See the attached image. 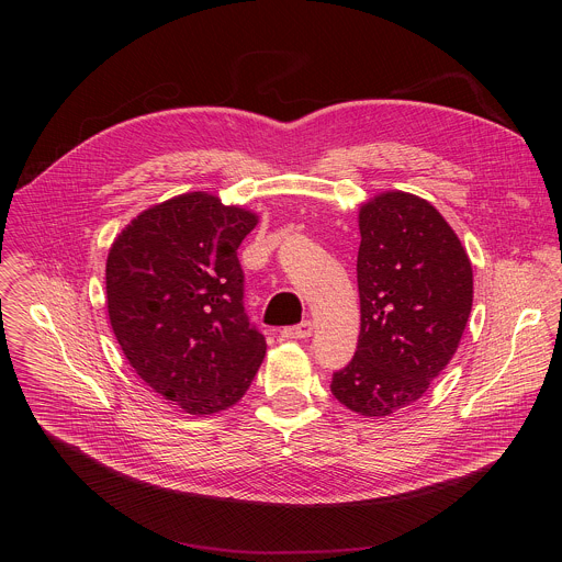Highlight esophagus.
Masks as SVG:
<instances>
[{
    "instance_id": "obj_1",
    "label": "esophagus",
    "mask_w": 562,
    "mask_h": 562,
    "mask_svg": "<svg viewBox=\"0 0 562 562\" xmlns=\"http://www.w3.org/2000/svg\"><path fill=\"white\" fill-rule=\"evenodd\" d=\"M311 334H313V325L308 323V319H302V323L295 327L282 329V336L289 340H304V338H311Z\"/></svg>"
}]
</instances>
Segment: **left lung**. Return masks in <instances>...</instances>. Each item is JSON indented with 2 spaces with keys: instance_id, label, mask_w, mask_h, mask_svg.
Returning <instances> with one entry per match:
<instances>
[{
  "instance_id": "obj_1",
  "label": "left lung",
  "mask_w": 562,
  "mask_h": 562,
  "mask_svg": "<svg viewBox=\"0 0 562 562\" xmlns=\"http://www.w3.org/2000/svg\"><path fill=\"white\" fill-rule=\"evenodd\" d=\"M360 338L331 393L360 416L382 418L429 389L453 358L473 300L467 251L445 217L409 193L360 209Z\"/></svg>"
}]
</instances>
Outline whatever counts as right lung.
<instances>
[{
    "instance_id": "obj_1",
    "label": "right lung",
    "mask_w": 562,
    "mask_h": 562,
    "mask_svg": "<svg viewBox=\"0 0 562 562\" xmlns=\"http://www.w3.org/2000/svg\"><path fill=\"white\" fill-rule=\"evenodd\" d=\"M256 224L198 191L139 213L109 251L113 334L137 375L187 414L235 405L265 360L237 260Z\"/></svg>"
}]
</instances>
